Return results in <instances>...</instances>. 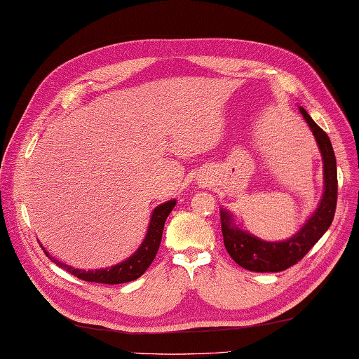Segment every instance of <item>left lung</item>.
I'll return each instance as SVG.
<instances>
[{
    "instance_id": "8db88e82",
    "label": "left lung",
    "mask_w": 359,
    "mask_h": 359,
    "mask_svg": "<svg viewBox=\"0 0 359 359\" xmlns=\"http://www.w3.org/2000/svg\"><path fill=\"white\" fill-rule=\"evenodd\" d=\"M300 112L314 133L321 156H323L325 194L316 214L308 219V223L292 238L282 243H265L243 232L241 229L232 226V217L222 210V232L226 250L238 265L249 271L278 273L297 264L323 236L335 215L338 179L332 144L326 132L314 123L305 109L300 107Z\"/></svg>"
}]
</instances>
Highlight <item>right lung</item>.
<instances>
[{
	"label": "right lung",
	"mask_w": 359,
	"mask_h": 359,
	"mask_svg": "<svg viewBox=\"0 0 359 359\" xmlns=\"http://www.w3.org/2000/svg\"><path fill=\"white\" fill-rule=\"evenodd\" d=\"M174 205H176V200H170V201H167V203H163L153 210L149 232H147V236H145L142 245L136 250V253L133 256H130V258L121 264L114 265V267H110V269H101V270H95V271L88 270L86 271V270L72 269V267H69V265L62 264L57 259H53V262H56V265H59L60 269L67 270L72 276H76V278H79L81 280H86V282L106 283V285L132 282V280L140 278V276H142L145 273V270L150 267V264L153 262L156 253H158V250H159L161 241H162L165 219H167V217L170 215ZM45 255L50 256L47 252H45Z\"/></svg>",
	"instance_id": "1"
}]
</instances>
